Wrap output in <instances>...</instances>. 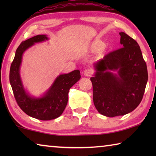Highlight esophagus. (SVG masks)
Listing matches in <instances>:
<instances>
[{"label": "esophagus", "mask_w": 156, "mask_h": 156, "mask_svg": "<svg viewBox=\"0 0 156 156\" xmlns=\"http://www.w3.org/2000/svg\"><path fill=\"white\" fill-rule=\"evenodd\" d=\"M83 74L85 76H91L92 74V70L90 69H86L84 70Z\"/></svg>", "instance_id": "34e87169"}]
</instances>
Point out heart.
I'll list each match as a JSON object with an SVG mask.
<instances>
[{"instance_id": "obj_1", "label": "heart", "mask_w": 156, "mask_h": 156, "mask_svg": "<svg viewBox=\"0 0 156 156\" xmlns=\"http://www.w3.org/2000/svg\"><path fill=\"white\" fill-rule=\"evenodd\" d=\"M105 46H106V44H105L103 41L101 40H98L94 41L93 43L90 44V47H89V49H90L91 51L94 52H98L100 51V50L104 49Z\"/></svg>"}]
</instances>
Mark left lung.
<instances>
[{
	"label": "left lung",
	"instance_id": "1",
	"mask_svg": "<svg viewBox=\"0 0 156 156\" xmlns=\"http://www.w3.org/2000/svg\"><path fill=\"white\" fill-rule=\"evenodd\" d=\"M119 34L122 47L95 62L96 72L90 78L95 107L100 114L110 118L135 109L148 80L147 65L138 43L125 32Z\"/></svg>",
	"mask_w": 156,
	"mask_h": 156
}]
</instances>
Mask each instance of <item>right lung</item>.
Instances as JSON below:
<instances>
[{
  "label": "right lung",
  "mask_w": 156,
  "mask_h": 156,
  "mask_svg": "<svg viewBox=\"0 0 156 156\" xmlns=\"http://www.w3.org/2000/svg\"><path fill=\"white\" fill-rule=\"evenodd\" d=\"M49 40L46 35H37L23 41L16 51L9 72V82L18 106L26 114L41 120L58 118L64 112L68 102L70 88L80 79V71L60 74L43 96H31L25 90L20 74L23 55L26 50L37 43Z\"/></svg>",
  "instance_id": "right-lung-1"
}]
</instances>
